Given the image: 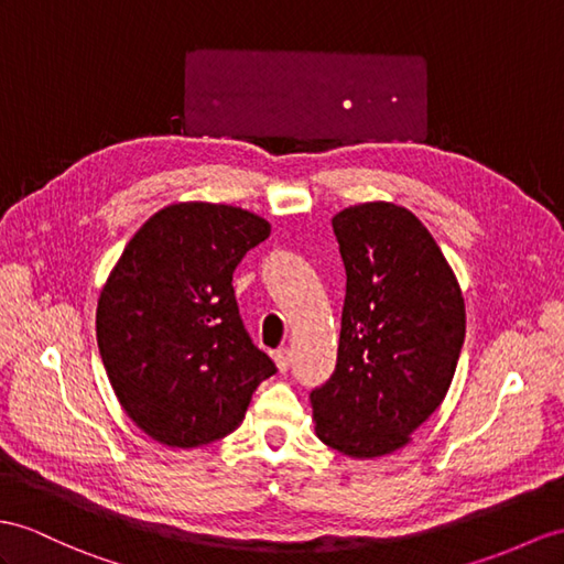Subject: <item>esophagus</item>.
Returning a JSON list of instances; mask_svg holds the SVG:
<instances>
[{"label": "esophagus", "mask_w": 564, "mask_h": 564, "mask_svg": "<svg viewBox=\"0 0 564 564\" xmlns=\"http://www.w3.org/2000/svg\"><path fill=\"white\" fill-rule=\"evenodd\" d=\"M274 364H278V368L282 370V373H284V370H290V366H292V351L286 349V347L274 351Z\"/></svg>", "instance_id": "obj_1"}]
</instances>
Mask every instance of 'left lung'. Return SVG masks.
<instances>
[{
	"mask_svg": "<svg viewBox=\"0 0 564 564\" xmlns=\"http://www.w3.org/2000/svg\"><path fill=\"white\" fill-rule=\"evenodd\" d=\"M333 229L347 294L337 366L311 390L315 433L349 457H380L445 400L464 347V299L441 246L400 205H354Z\"/></svg>",
	"mask_w": 564,
	"mask_h": 564,
	"instance_id": "1",
	"label": "left lung"
}]
</instances>
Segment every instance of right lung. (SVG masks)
<instances>
[{
	"label": "right lung",
	"instance_id": "obj_1",
	"mask_svg": "<svg viewBox=\"0 0 564 564\" xmlns=\"http://www.w3.org/2000/svg\"><path fill=\"white\" fill-rule=\"evenodd\" d=\"M270 237L235 205L176 203L135 231L98 301V347L131 421L172 447L208 445L241 423L278 373L246 333L231 286Z\"/></svg>",
	"mask_w": 564,
	"mask_h": 564
}]
</instances>
